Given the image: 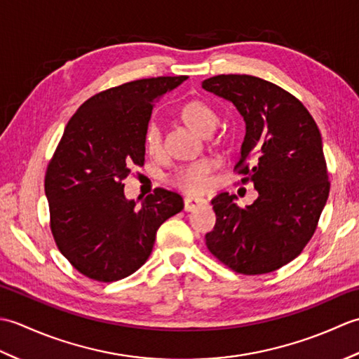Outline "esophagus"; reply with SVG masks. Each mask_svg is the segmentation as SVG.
<instances>
[{"label":"esophagus","instance_id":"obj_1","mask_svg":"<svg viewBox=\"0 0 359 359\" xmlns=\"http://www.w3.org/2000/svg\"><path fill=\"white\" fill-rule=\"evenodd\" d=\"M184 203H185V211H196L199 207L207 205V201L201 199V197H187Z\"/></svg>","mask_w":359,"mask_h":359}]
</instances>
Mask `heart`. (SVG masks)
Instances as JSON below:
<instances>
[{
    "mask_svg": "<svg viewBox=\"0 0 359 359\" xmlns=\"http://www.w3.org/2000/svg\"><path fill=\"white\" fill-rule=\"evenodd\" d=\"M182 125L191 129L199 135H210L216 128L219 117L211 104L202 98H191L177 112ZM230 140V135L222 133L211 137V143L220 148ZM143 147L151 157H158L163 152V137L162 131L156 123H149L143 133ZM216 162L212 158H203L199 162L180 166L171 175V184L179 188L180 191L188 194H203L207 193L212 185L215 177Z\"/></svg>",
    "mask_w": 359,
    "mask_h": 359,
    "instance_id": "b5f03b06",
    "label": "heart"
}]
</instances>
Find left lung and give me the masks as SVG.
<instances>
[{"instance_id":"left-lung-1","label":"left lung","mask_w":359,"mask_h":359,"mask_svg":"<svg viewBox=\"0 0 359 359\" xmlns=\"http://www.w3.org/2000/svg\"><path fill=\"white\" fill-rule=\"evenodd\" d=\"M202 88L230 100L245 120L234 171L259 194L247 208L228 193L211 201L216 225L205 236L207 247L236 273H271L306 248L329 197L321 133L306 106L274 83L222 74L203 80Z\"/></svg>"}]
</instances>
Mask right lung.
Masks as SVG:
<instances>
[{
	"instance_id": "right-lung-1",
	"label": "right lung",
	"mask_w": 359,
	"mask_h": 359,
	"mask_svg": "<svg viewBox=\"0 0 359 359\" xmlns=\"http://www.w3.org/2000/svg\"><path fill=\"white\" fill-rule=\"evenodd\" d=\"M179 77L134 80L102 90L67 121L46 170L50 231L58 250L86 278L123 279L147 262L156 233L184 210L177 193L156 188L140 207L123 179L144 163L143 133L152 108Z\"/></svg>"
}]
</instances>
